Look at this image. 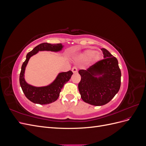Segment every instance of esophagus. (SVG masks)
Masks as SVG:
<instances>
[{
	"label": "esophagus",
	"mask_w": 146,
	"mask_h": 146,
	"mask_svg": "<svg viewBox=\"0 0 146 146\" xmlns=\"http://www.w3.org/2000/svg\"><path fill=\"white\" fill-rule=\"evenodd\" d=\"M72 72L73 73H76V72H77V68H76V67H73L72 68Z\"/></svg>",
	"instance_id": "obj_1"
}]
</instances>
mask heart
Returning <instances> with one entry per match:
<instances>
[{
  "label": "heart",
  "instance_id": "obj_1",
  "mask_svg": "<svg viewBox=\"0 0 146 146\" xmlns=\"http://www.w3.org/2000/svg\"><path fill=\"white\" fill-rule=\"evenodd\" d=\"M100 58V55L98 52L95 51L93 49H87L79 55L78 59L80 61H88L91 59L93 61H98Z\"/></svg>",
  "mask_w": 146,
  "mask_h": 146
}]
</instances>
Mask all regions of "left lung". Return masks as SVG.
Here are the masks:
<instances>
[{"label":"left lung","instance_id":"obj_1","mask_svg":"<svg viewBox=\"0 0 146 146\" xmlns=\"http://www.w3.org/2000/svg\"><path fill=\"white\" fill-rule=\"evenodd\" d=\"M104 60L86 70L78 71L81 80L78 90L82 100L94 106H102L111 100L120 89L121 72L118 61L104 48Z\"/></svg>","mask_w":146,"mask_h":146}]
</instances>
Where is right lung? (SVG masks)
Instances as JSON below:
<instances>
[{
    "instance_id": "1",
    "label": "right lung",
    "mask_w": 146,
    "mask_h": 146,
    "mask_svg": "<svg viewBox=\"0 0 146 146\" xmlns=\"http://www.w3.org/2000/svg\"><path fill=\"white\" fill-rule=\"evenodd\" d=\"M64 46L61 44H49L47 42L41 43L35 47L33 49L29 52L26 56V60L21 67L19 76L21 87L25 96L33 103L46 105L56 101L58 98L61 89L64 85L67 83L73 74L71 70L66 72H60L56 78L49 85L45 86L36 87L30 85L26 82L24 78L25 68L29 61L33 55L36 54L39 51L59 52L63 49Z\"/></svg>"
}]
</instances>
